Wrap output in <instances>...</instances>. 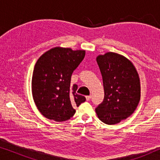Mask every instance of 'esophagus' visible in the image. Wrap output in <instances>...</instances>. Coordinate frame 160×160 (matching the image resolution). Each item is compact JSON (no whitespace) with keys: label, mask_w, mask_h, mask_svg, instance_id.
I'll return each instance as SVG.
<instances>
[{"label":"esophagus","mask_w":160,"mask_h":160,"mask_svg":"<svg viewBox=\"0 0 160 160\" xmlns=\"http://www.w3.org/2000/svg\"><path fill=\"white\" fill-rule=\"evenodd\" d=\"M86 99H87V100H89L91 99V96L90 95L86 96Z\"/></svg>","instance_id":"obj_1"}]
</instances>
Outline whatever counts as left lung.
Wrapping results in <instances>:
<instances>
[{"instance_id":"1","label":"left lung","mask_w":160,"mask_h":160,"mask_svg":"<svg viewBox=\"0 0 160 160\" xmlns=\"http://www.w3.org/2000/svg\"><path fill=\"white\" fill-rule=\"evenodd\" d=\"M104 87V99L95 108L107 124H117L132 114L141 98L138 74L130 60L114 52L97 58Z\"/></svg>"}]
</instances>
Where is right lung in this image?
<instances>
[{"label": "right lung", "instance_id": "right-lung-1", "mask_svg": "<svg viewBox=\"0 0 160 160\" xmlns=\"http://www.w3.org/2000/svg\"><path fill=\"white\" fill-rule=\"evenodd\" d=\"M85 56L84 50L55 47L42 54L36 63L32 78V93L41 114L55 122L70 119L86 100L71 85L72 73Z\"/></svg>", "mask_w": 160, "mask_h": 160}]
</instances>
